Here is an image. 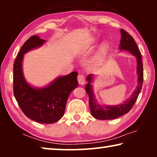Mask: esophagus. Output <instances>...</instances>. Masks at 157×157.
<instances>
[{"instance_id":"34e87169","label":"esophagus","mask_w":157,"mask_h":157,"mask_svg":"<svg viewBox=\"0 0 157 157\" xmlns=\"http://www.w3.org/2000/svg\"><path fill=\"white\" fill-rule=\"evenodd\" d=\"M77 79H78V83H79V84H81V85H83L86 82L84 76H83L82 74H78V77H77Z\"/></svg>"}]
</instances>
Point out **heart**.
Instances as JSON below:
<instances>
[{"label":"heart","instance_id":"b5f03b06","mask_svg":"<svg viewBox=\"0 0 157 157\" xmlns=\"http://www.w3.org/2000/svg\"><path fill=\"white\" fill-rule=\"evenodd\" d=\"M96 39H94L93 40V42H96ZM108 44L107 43H104V44H102L101 46L100 47V49H99V56H103L104 54H105L106 52L107 49H108Z\"/></svg>","mask_w":157,"mask_h":157}]
</instances>
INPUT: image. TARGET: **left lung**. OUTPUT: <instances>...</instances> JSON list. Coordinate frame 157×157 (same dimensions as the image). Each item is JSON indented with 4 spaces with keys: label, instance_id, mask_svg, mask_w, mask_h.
<instances>
[{
    "label": "left lung",
    "instance_id": "1",
    "mask_svg": "<svg viewBox=\"0 0 157 157\" xmlns=\"http://www.w3.org/2000/svg\"><path fill=\"white\" fill-rule=\"evenodd\" d=\"M121 41L119 44V49L121 51H126L130 52L136 57V73L138 75V84L136 90L132 94V95L121 104L113 106L109 105H100L96 100L95 94L93 91L92 86V78L93 74H89L86 77L87 84L86 85V91L89 97V106L91 109V113L96 119L100 120H110L114 119L118 117H121L127 113L134 106L138 98L143 85L144 73H143V63L141 61V56L140 51L137 46L134 39L132 36L129 35L124 29H121Z\"/></svg>",
    "mask_w": 157,
    "mask_h": 157
}]
</instances>
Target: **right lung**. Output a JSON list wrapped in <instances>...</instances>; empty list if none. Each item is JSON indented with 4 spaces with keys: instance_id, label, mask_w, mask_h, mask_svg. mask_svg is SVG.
<instances>
[{
    "instance_id": "1",
    "label": "right lung",
    "mask_w": 157,
    "mask_h": 157,
    "mask_svg": "<svg viewBox=\"0 0 157 157\" xmlns=\"http://www.w3.org/2000/svg\"><path fill=\"white\" fill-rule=\"evenodd\" d=\"M46 40L38 36L29 38L21 48L13 64V94L20 108L28 118L41 124H53L63 116L71 92L78 86V73L60 76L43 88L33 87L23 73V56L39 48Z\"/></svg>"
}]
</instances>
